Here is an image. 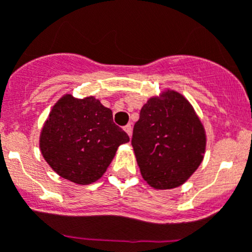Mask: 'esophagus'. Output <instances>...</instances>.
<instances>
[{
  "mask_svg": "<svg viewBox=\"0 0 252 252\" xmlns=\"http://www.w3.org/2000/svg\"><path fill=\"white\" fill-rule=\"evenodd\" d=\"M124 130L128 136H131V133H132V127H131V125H126V126L124 127Z\"/></svg>",
  "mask_w": 252,
  "mask_h": 252,
  "instance_id": "34e87169",
  "label": "esophagus"
}]
</instances>
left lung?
<instances>
[{"mask_svg": "<svg viewBox=\"0 0 252 252\" xmlns=\"http://www.w3.org/2000/svg\"><path fill=\"white\" fill-rule=\"evenodd\" d=\"M131 144L145 181L168 190L185 184L201 165L206 132L188 98L167 89L142 106Z\"/></svg>", "mask_w": 252, "mask_h": 252, "instance_id": "left-lung-1", "label": "left lung"}]
</instances>
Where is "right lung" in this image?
I'll use <instances>...</instances> for the list:
<instances>
[{
    "label": "right lung",
    "instance_id": "add662e5",
    "mask_svg": "<svg viewBox=\"0 0 252 252\" xmlns=\"http://www.w3.org/2000/svg\"><path fill=\"white\" fill-rule=\"evenodd\" d=\"M130 141L114 124L112 111L94 96L63 94L51 108L40 133V150L63 179L90 185L103 176L120 145Z\"/></svg>",
    "mask_w": 252,
    "mask_h": 252
}]
</instances>
